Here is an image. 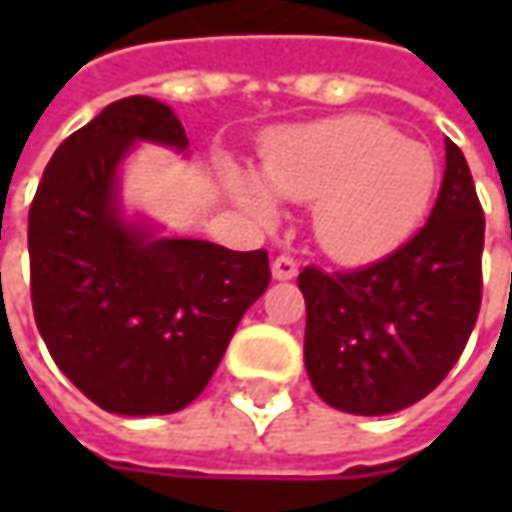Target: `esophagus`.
Wrapping results in <instances>:
<instances>
[{
  "instance_id": "34e87169",
  "label": "esophagus",
  "mask_w": 512,
  "mask_h": 512,
  "mask_svg": "<svg viewBox=\"0 0 512 512\" xmlns=\"http://www.w3.org/2000/svg\"><path fill=\"white\" fill-rule=\"evenodd\" d=\"M270 273H273L276 282H287V279H293L299 273V265H296L293 256H276L273 265H270Z\"/></svg>"
}]
</instances>
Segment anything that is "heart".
<instances>
[{
  "mask_svg": "<svg viewBox=\"0 0 512 512\" xmlns=\"http://www.w3.org/2000/svg\"><path fill=\"white\" fill-rule=\"evenodd\" d=\"M230 199L273 225L279 199L313 206L316 242L359 262L399 245L422 222L436 190V159L384 122L339 116L273 133L262 145V179L225 170Z\"/></svg>",
  "mask_w": 512,
  "mask_h": 512,
  "instance_id": "b5f03b06",
  "label": "heart"
}]
</instances>
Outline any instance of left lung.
I'll list each match as a JSON object with an SVG mask.
<instances>
[{
  "label": "left lung",
  "mask_w": 512,
  "mask_h": 512,
  "mask_svg": "<svg viewBox=\"0 0 512 512\" xmlns=\"http://www.w3.org/2000/svg\"><path fill=\"white\" fill-rule=\"evenodd\" d=\"M484 216L464 153L444 139L427 225L373 265L299 273L305 367L330 407L387 416L424 399L459 362L482 305Z\"/></svg>",
  "instance_id": "obj_1"
}]
</instances>
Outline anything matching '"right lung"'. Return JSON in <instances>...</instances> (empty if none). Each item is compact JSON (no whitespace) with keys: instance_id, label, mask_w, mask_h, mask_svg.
I'll use <instances>...</instances> for the list:
<instances>
[{"instance_id":"right-lung-1","label":"right lung","mask_w":512,"mask_h":512,"mask_svg":"<svg viewBox=\"0 0 512 512\" xmlns=\"http://www.w3.org/2000/svg\"><path fill=\"white\" fill-rule=\"evenodd\" d=\"M136 145L187 156L173 108L119 99L56 148L30 205V299L53 362L90 402L165 416L205 390L270 267L265 250L176 239L128 213L122 168Z\"/></svg>"}]
</instances>
